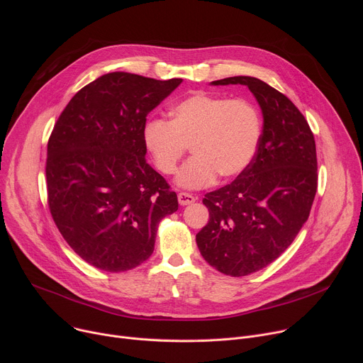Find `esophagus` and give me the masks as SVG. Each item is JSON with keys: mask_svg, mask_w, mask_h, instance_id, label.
Instances as JSON below:
<instances>
[{"mask_svg": "<svg viewBox=\"0 0 363 363\" xmlns=\"http://www.w3.org/2000/svg\"><path fill=\"white\" fill-rule=\"evenodd\" d=\"M195 196L192 194H188V192H179L178 194V201L181 205H189L192 202H195Z\"/></svg>", "mask_w": 363, "mask_h": 363, "instance_id": "esophagus-1", "label": "esophagus"}]
</instances>
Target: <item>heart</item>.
Wrapping results in <instances>:
<instances>
[{
	"label": "heart",
	"instance_id": "b5f03b06",
	"mask_svg": "<svg viewBox=\"0 0 363 363\" xmlns=\"http://www.w3.org/2000/svg\"><path fill=\"white\" fill-rule=\"evenodd\" d=\"M263 135L262 113L244 97L195 91L171 109V121L149 119L143 143L161 174L172 175L191 146L194 157L177 182L189 189L210 186L218 175L234 179L252 162Z\"/></svg>",
	"mask_w": 363,
	"mask_h": 363
}]
</instances>
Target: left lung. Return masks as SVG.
I'll list each match as a JSON object with an SVG mask.
<instances>
[{
    "instance_id": "obj_1",
    "label": "left lung",
    "mask_w": 363,
    "mask_h": 363,
    "mask_svg": "<svg viewBox=\"0 0 363 363\" xmlns=\"http://www.w3.org/2000/svg\"><path fill=\"white\" fill-rule=\"evenodd\" d=\"M213 84H244L263 111L260 146L231 184L205 194L210 220L196 245L223 274L241 277L272 264L307 221L318 191L316 142L294 103L260 79L235 76Z\"/></svg>"
}]
</instances>
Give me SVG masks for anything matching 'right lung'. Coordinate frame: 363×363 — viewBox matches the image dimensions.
<instances>
[{
  "label": "right lung",
  "instance_id": "right-lung-1",
  "mask_svg": "<svg viewBox=\"0 0 363 363\" xmlns=\"http://www.w3.org/2000/svg\"><path fill=\"white\" fill-rule=\"evenodd\" d=\"M181 82L108 73L72 97L51 130L48 210L72 250L96 269L140 266L162 218L178 210L177 194L146 162L142 132Z\"/></svg>",
  "mask_w": 363,
  "mask_h": 363
}]
</instances>
